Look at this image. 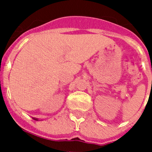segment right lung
Segmentation results:
<instances>
[{"mask_svg":"<svg viewBox=\"0 0 152 152\" xmlns=\"http://www.w3.org/2000/svg\"><path fill=\"white\" fill-rule=\"evenodd\" d=\"M33 119H35V120H39V119H36V118H33Z\"/></svg>","mask_w":152,"mask_h":152,"instance_id":"add662e5","label":"right lung"}]
</instances>
